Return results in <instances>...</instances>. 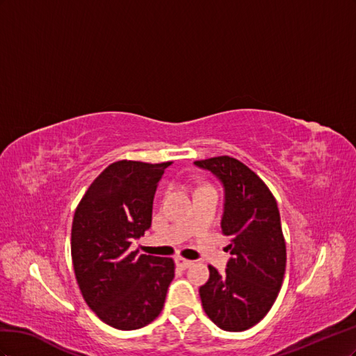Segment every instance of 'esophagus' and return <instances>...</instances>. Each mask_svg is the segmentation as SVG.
Segmentation results:
<instances>
[{"instance_id":"34e87169","label":"esophagus","mask_w":356,"mask_h":356,"mask_svg":"<svg viewBox=\"0 0 356 356\" xmlns=\"http://www.w3.org/2000/svg\"><path fill=\"white\" fill-rule=\"evenodd\" d=\"M192 264H194V262L189 261V259L181 258V257H177V258H176V266L180 267V268H188V267L192 266Z\"/></svg>"}]
</instances>
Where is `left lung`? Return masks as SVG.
Segmentation results:
<instances>
[{
  "instance_id": "left-lung-1",
  "label": "left lung",
  "mask_w": 356,
  "mask_h": 356,
  "mask_svg": "<svg viewBox=\"0 0 356 356\" xmlns=\"http://www.w3.org/2000/svg\"><path fill=\"white\" fill-rule=\"evenodd\" d=\"M194 164L215 175L223 186L220 227L229 237L225 273L209 266L210 277L200 288L207 316L220 330L245 331L271 309L286 268V245L280 213L267 185L243 162L216 156Z\"/></svg>"
}]
</instances>
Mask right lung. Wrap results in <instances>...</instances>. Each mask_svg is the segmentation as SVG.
<instances>
[{"label":"right lung","mask_w":356,"mask_h":356,"mask_svg":"<svg viewBox=\"0 0 356 356\" xmlns=\"http://www.w3.org/2000/svg\"><path fill=\"white\" fill-rule=\"evenodd\" d=\"M172 162L118 161L90 184L74 213L71 258L80 292L110 327H146L164 307L175 261L131 250L152 225L158 181Z\"/></svg>","instance_id":"right-lung-1"}]
</instances>
